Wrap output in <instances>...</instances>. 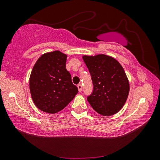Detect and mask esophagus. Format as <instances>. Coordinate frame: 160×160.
Segmentation results:
<instances>
[{
	"label": "esophagus",
	"instance_id": "esophagus-1",
	"mask_svg": "<svg viewBox=\"0 0 160 160\" xmlns=\"http://www.w3.org/2000/svg\"><path fill=\"white\" fill-rule=\"evenodd\" d=\"M77 87H78V92H82V84H78L77 85Z\"/></svg>",
	"mask_w": 160,
	"mask_h": 160
}]
</instances>
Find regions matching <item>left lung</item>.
I'll use <instances>...</instances> for the list:
<instances>
[{
    "label": "left lung",
    "mask_w": 160,
    "mask_h": 160,
    "mask_svg": "<svg viewBox=\"0 0 160 160\" xmlns=\"http://www.w3.org/2000/svg\"><path fill=\"white\" fill-rule=\"evenodd\" d=\"M93 84L87 100L96 112L112 116L121 110L128 99L130 84L125 72L114 58L105 54L83 56Z\"/></svg>",
    "instance_id": "8db88e82"
}]
</instances>
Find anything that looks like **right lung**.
<instances>
[{
	"instance_id": "right-lung-1",
	"label": "right lung",
	"mask_w": 160,
	"mask_h": 160,
	"mask_svg": "<svg viewBox=\"0 0 160 160\" xmlns=\"http://www.w3.org/2000/svg\"><path fill=\"white\" fill-rule=\"evenodd\" d=\"M66 60V54L54 51L43 54L34 65L30 76V90L33 102L41 111L58 113L78 93L65 68Z\"/></svg>"
}]
</instances>
